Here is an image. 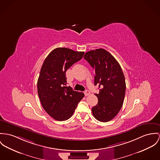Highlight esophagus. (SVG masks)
<instances>
[{"mask_svg":"<svg viewBox=\"0 0 160 160\" xmlns=\"http://www.w3.org/2000/svg\"><path fill=\"white\" fill-rule=\"evenodd\" d=\"M84 94H85V96H89V95L90 94V92H89V91H88V90H86V91H85Z\"/></svg>","mask_w":160,"mask_h":160,"instance_id":"obj_1","label":"esophagus"}]
</instances>
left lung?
Listing matches in <instances>:
<instances>
[{
	"instance_id": "1",
	"label": "left lung",
	"mask_w": 160,
	"mask_h": 160,
	"mask_svg": "<svg viewBox=\"0 0 160 160\" xmlns=\"http://www.w3.org/2000/svg\"><path fill=\"white\" fill-rule=\"evenodd\" d=\"M84 58L94 69V85H98V104L92 107L94 117L107 122L121 110L125 98L126 84L122 68L108 51L98 49L87 52Z\"/></svg>"
}]
</instances>
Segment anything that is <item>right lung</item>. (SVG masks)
Returning a JSON list of instances; mask_svg holds the SVG:
<instances>
[{
  "label": "right lung",
  "mask_w": 160,
  "mask_h": 160,
  "mask_svg": "<svg viewBox=\"0 0 160 160\" xmlns=\"http://www.w3.org/2000/svg\"><path fill=\"white\" fill-rule=\"evenodd\" d=\"M85 52L58 48L48 55L38 80L39 98L44 110L54 119L63 121L74 114L78 103L85 96L67 84L66 72L80 60Z\"/></svg>",
  "instance_id": "obj_1"
}]
</instances>
